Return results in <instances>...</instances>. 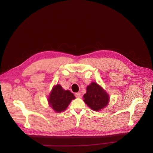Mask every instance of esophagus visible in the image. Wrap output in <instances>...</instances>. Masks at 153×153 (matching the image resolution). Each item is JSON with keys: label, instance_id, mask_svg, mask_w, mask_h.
<instances>
[{"label": "esophagus", "instance_id": "obj_1", "mask_svg": "<svg viewBox=\"0 0 153 153\" xmlns=\"http://www.w3.org/2000/svg\"><path fill=\"white\" fill-rule=\"evenodd\" d=\"M75 96L77 98H80L81 97V92H77L75 94Z\"/></svg>", "mask_w": 153, "mask_h": 153}]
</instances>
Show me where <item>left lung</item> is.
Masks as SVG:
<instances>
[{
    "mask_svg": "<svg viewBox=\"0 0 153 153\" xmlns=\"http://www.w3.org/2000/svg\"><path fill=\"white\" fill-rule=\"evenodd\" d=\"M86 93L84 94V102L94 111H100L107 106L110 97L101 85L92 82L87 86Z\"/></svg>",
    "mask_w": 153,
    "mask_h": 153,
    "instance_id": "8db88e82",
    "label": "left lung"
}]
</instances>
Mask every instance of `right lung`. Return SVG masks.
I'll list each match as a JSON object with an SVG mask.
<instances>
[{
	"instance_id": "obj_1",
	"label": "right lung",
	"mask_w": 153,
	"mask_h": 153,
	"mask_svg": "<svg viewBox=\"0 0 153 153\" xmlns=\"http://www.w3.org/2000/svg\"><path fill=\"white\" fill-rule=\"evenodd\" d=\"M75 98L70 91L65 90L60 84H57L53 86L48 101L50 107L56 112H61L67 109L72 100Z\"/></svg>"
}]
</instances>
